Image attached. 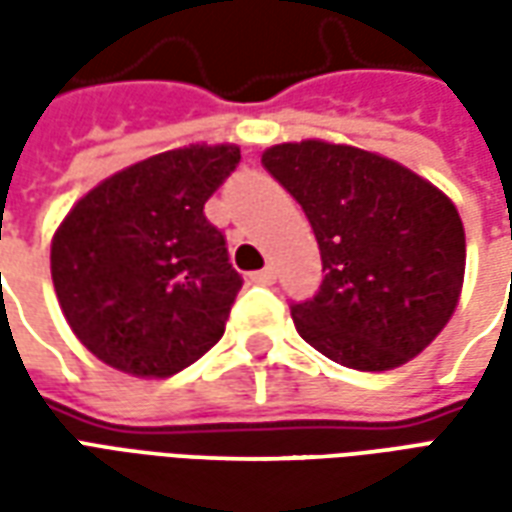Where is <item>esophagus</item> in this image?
I'll use <instances>...</instances> for the list:
<instances>
[{"label": "esophagus", "mask_w": 512, "mask_h": 512, "mask_svg": "<svg viewBox=\"0 0 512 512\" xmlns=\"http://www.w3.org/2000/svg\"><path fill=\"white\" fill-rule=\"evenodd\" d=\"M274 268H260V271H252L249 274V282H255V285H271L274 282Z\"/></svg>", "instance_id": "34e87169"}]
</instances>
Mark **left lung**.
Instances as JSON below:
<instances>
[{"label": "left lung", "mask_w": 512, "mask_h": 512, "mask_svg": "<svg viewBox=\"0 0 512 512\" xmlns=\"http://www.w3.org/2000/svg\"><path fill=\"white\" fill-rule=\"evenodd\" d=\"M263 167L304 208L326 271L312 299L290 304L296 332L365 373L428 348L461 296L466 235L455 205L392 158L321 139L268 147Z\"/></svg>", "instance_id": "obj_1"}]
</instances>
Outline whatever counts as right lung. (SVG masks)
Wrapping results in <instances>:
<instances>
[{
  "mask_svg": "<svg viewBox=\"0 0 512 512\" xmlns=\"http://www.w3.org/2000/svg\"><path fill=\"white\" fill-rule=\"evenodd\" d=\"M238 161L235 145L167 150L98 183L65 216L51 279L101 362L167 378L219 343L244 279L205 202Z\"/></svg>",
  "mask_w": 512,
  "mask_h": 512,
  "instance_id": "add662e5",
  "label": "right lung"
}]
</instances>
